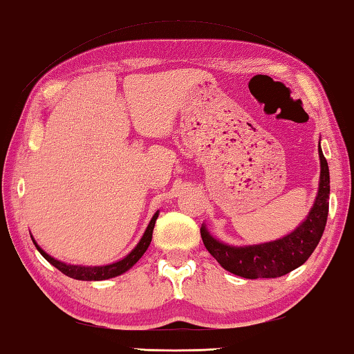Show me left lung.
Returning <instances> with one entry per match:
<instances>
[{
	"label": "left lung",
	"mask_w": 354,
	"mask_h": 354,
	"mask_svg": "<svg viewBox=\"0 0 354 354\" xmlns=\"http://www.w3.org/2000/svg\"><path fill=\"white\" fill-rule=\"evenodd\" d=\"M318 155L320 185L314 207L310 208L308 218L288 235L260 245L230 246L213 239L205 225H202V241L224 270L246 279L281 277L298 268L310 257L324 232L329 210V167L322 149H318Z\"/></svg>",
	"instance_id": "left-lung-1"
}]
</instances>
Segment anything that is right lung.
I'll return each mask as SVG.
<instances>
[{"instance_id":"obj_1","label":"right lung","mask_w":354,"mask_h":354,"mask_svg":"<svg viewBox=\"0 0 354 354\" xmlns=\"http://www.w3.org/2000/svg\"><path fill=\"white\" fill-rule=\"evenodd\" d=\"M158 213L156 212L153 218L150 219V223L147 225L146 232H144L142 239L139 240V243L136 245V248L133 249V251L129 254V256H125L122 260H119V262H114V263H109V265H103V266H84V265H68V263H64L59 262V260L53 259L51 256H48L42 248H40L36 240L32 239V243L36 245L37 251L42 254L45 260H48V262L64 273L68 277H73V279H78V281H105V279H111V277H115L119 274L125 273V271H129L133 265H135L139 259L142 257V254L147 251V248L150 245V241H152V234H153V227H155V221L156 218H158Z\"/></svg>"}]
</instances>
